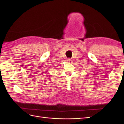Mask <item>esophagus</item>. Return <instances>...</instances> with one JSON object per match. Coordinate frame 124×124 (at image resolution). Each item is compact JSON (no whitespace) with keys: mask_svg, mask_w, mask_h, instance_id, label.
Masks as SVG:
<instances>
[{"mask_svg":"<svg viewBox=\"0 0 124 124\" xmlns=\"http://www.w3.org/2000/svg\"><path fill=\"white\" fill-rule=\"evenodd\" d=\"M67 62H69V63H71V62H72V60H71V59H70V58L67 59Z\"/></svg>","mask_w":124,"mask_h":124,"instance_id":"esophagus-1","label":"esophagus"}]
</instances>
